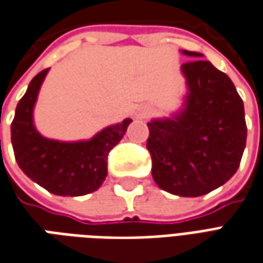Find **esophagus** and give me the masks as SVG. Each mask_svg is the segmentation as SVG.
Wrapping results in <instances>:
<instances>
[{
    "label": "esophagus",
    "instance_id": "34e87169",
    "mask_svg": "<svg viewBox=\"0 0 263 263\" xmlns=\"http://www.w3.org/2000/svg\"><path fill=\"white\" fill-rule=\"evenodd\" d=\"M149 114H151V110H149V108H142V110H138L137 112V116L139 117V118H146Z\"/></svg>",
    "mask_w": 263,
    "mask_h": 263
}]
</instances>
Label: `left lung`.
<instances>
[{"mask_svg":"<svg viewBox=\"0 0 263 263\" xmlns=\"http://www.w3.org/2000/svg\"><path fill=\"white\" fill-rule=\"evenodd\" d=\"M181 65L188 95L171 118L147 122L146 147L152 176L161 190L178 196H201L234 176L246 149L244 103L224 72L186 51Z\"/></svg>","mask_w":263,"mask_h":263,"instance_id":"left-lung-1","label":"left lung"}]
</instances>
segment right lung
Returning <instances> with one entry per match:
<instances>
[{
	"label": "right lung",
	"mask_w": 263,
	"mask_h": 263,
	"mask_svg": "<svg viewBox=\"0 0 263 263\" xmlns=\"http://www.w3.org/2000/svg\"><path fill=\"white\" fill-rule=\"evenodd\" d=\"M48 69L29 83L11 124V141L17 166L44 190L60 196L96 191L107 176V156L121 141L131 118L107 126L89 141L58 142L42 137L33 124V107Z\"/></svg>",
	"instance_id": "right-lung-1"
}]
</instances>
